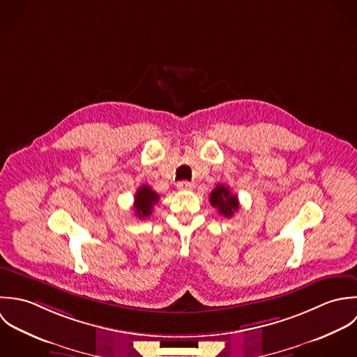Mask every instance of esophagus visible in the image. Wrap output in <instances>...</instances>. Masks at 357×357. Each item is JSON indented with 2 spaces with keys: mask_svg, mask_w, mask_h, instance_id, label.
<instances>
[{
  "mask_svg": "<svg viewBox=\"0 0 357 357\" xmlns=\"http://www.w3.org/2000/svg\"><path fill=\"white\" fill-rule=\"evenodd\" d=\"M176 188H178V190H192L195 188V185L188 181H182V182L176 183Z\"/></svg>",
  "mask_w": 357,
  "mask_h": 357,
  "instance_id": "1",
  "label": "esophagus"
}]
</instances>
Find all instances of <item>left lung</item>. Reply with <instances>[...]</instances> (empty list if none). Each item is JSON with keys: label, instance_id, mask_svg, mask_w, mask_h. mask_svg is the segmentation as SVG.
Returning a JSON list of instances; mask_svg holds the SVG:
<instances>
[{"label": "left lung", "instance_id": "obj_1", "mask_svg": "<svg viewBox=\"0 0 357 357\" xmlns=\"http://www.w3.org/2000/svg\"><path fill=\"white\" fill-rule=\"evenodd\" d=\"M210 203L211 206L218 210V213L226 218L233 216L238 210V199L236 195H233L229 188L225 185H218L210 195Z\"/></svg>", "mask_w": 357, "mask_h": 357}]
</instances>
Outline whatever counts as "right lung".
<instances>
[{"label":"right lung","mask_w":357,"mask_h":357,"mask_svg":"<svg viewBox=\"0 0 357 357\" xmlns=\"http://www.w3.org/2000/svg\"><path fill=\"white\" fill-rule=\"evenodd\" d=\"M160 196L147 185H142L135 195L134 200V211L141 219L150 216L153 213V207L158 203Z\"/></svg>","instance_id":"1"}]
</instances>
